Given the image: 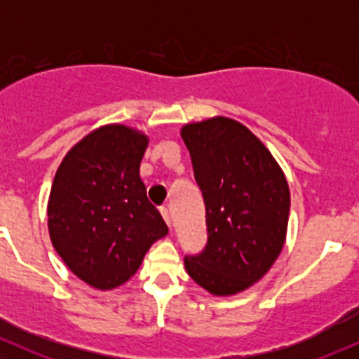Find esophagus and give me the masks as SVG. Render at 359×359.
I'll return each mask as SVG.
<instances>
[{"label": "esophagus", "mask_w": 359, "mask_h": 359, "mask_svg": "<svg viewBox=\"0 0 359 359\" xmlns=\"http://www.w3.org/2000/svg\"><path fill=\"white\" fill-rule=\"evenodd\" d=\"M160 212H162V216H163V219H165V222L168 226H172V219H170V214H168V209L165 208V205H162V208H160Z\"/></svg>", "instance_id": "34e87169"}]
</instances>
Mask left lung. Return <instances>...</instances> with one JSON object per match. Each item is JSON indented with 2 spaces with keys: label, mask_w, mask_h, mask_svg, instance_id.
<instances>
[{
  "label": "left lung",
  "mask_w": 359,
  "mask_h": 359,
  "mask_svg": "<svg viewBox=\"0 0 359 359\" xmlns=\"http://www.w3.org/2000/svg\"><path fill=\"white\" fill-rule=\"evenodd\" d=\"M203 192L208 243L184 258L194 282L233 295L258 282L283 248L290 192L278 163L241 123L217 116L182 128Z\"/></svg>",
  "instance_id": "obj_1"
}]
</instances>
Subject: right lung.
Segmentation results:
<instances>
[{
	"instance_id": "right-lung-1",
	"label": "right lung",
	"mask_w": 359,
	"mask_h": 359,
	"mask_svg": "<svg viewBox=\"0 0 359 359\" xmlns=\"http://www.w3.org/2000/svg\"><path fill=\"white\" fill-rule=\"evenodd\" d=\"M147 145L137 130L102 126L71 148L53 179V248L72 273L101 290L133 277L148 248L168 233L140 179Z\"/></svg>"
}]
</instances>
